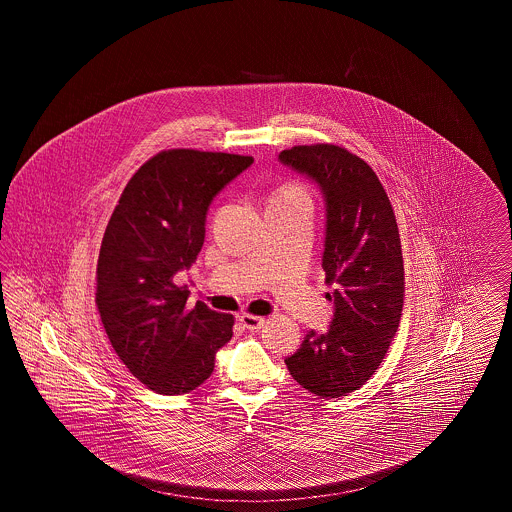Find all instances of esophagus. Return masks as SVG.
<instances>
[{"label": "esophagus", "instance_id": "esophagus-1", "mask_svg": "<svg viewBox=\"0 0 512 512\" xmlns=\"http://www.w3.org/2000/svg\"><path fill=\"white\" fill-rule=\"evenodd\" d=\"M240 322L244 324V328L247 330H251V332H257V330H261L263 326H265V318L263 317H255V315H242L240 317Z\"/></svg>", "mask_w": 512, "mask_h": 512}]
</instances>
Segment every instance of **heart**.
I'll return each mask as SVG.
<instances>
[{
  "label": "heart",
  "instance_id": "b5f03b06",
  "mask_svg": "<svg viewBox=\"0 0 512 512\" xmlns=\"http://www.w3.org/2000/svg\"><path fill=\"white\" fill-rule=\"evenodd\" d=\"M288 197H307L305 194V190L301 188V186H295V184H288V186H284V188H280L272 199H288ZM270 199V201H272Z\"/></svg>",
  "mask_w": 512,
  "mask_h": 512
}]
</instances>
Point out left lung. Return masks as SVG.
<instances>
[{
    "instance_id": "8db88e82",
    "label": "left lung",
    "mask_w": 512,
    "mask_h": 512,
    "mask_svg": "<svg viewBox=\"0 0 512 512\" xmlns=\"http://www.w3.org/2000/svg\"><path fill=\"white\" fill-rule=\"evenodd\" d=\"M280 163L320 188L326 209L322 268L334 317L326 332L311 330L286 359L293 380L320 397L361 388L384 361L399 328L405 268L390 197L376 172L332 144L295 146Z\"/></svg>"
}]
</instances>
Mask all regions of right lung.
<instances>
[{"label": "right lung", "mask_w": 512, "mask_h": 512, "mask_svg": "<svg viewBox=\"0 0 512 512\" xmlns=\"http://www.w3.org/2000/svg\"><path fill=\"white\" fill-rule=\"evenodd\" d=\"M253 157L169 149L130 178L107 224L98 261L99 317L126 368L155 393L201 386L232 338L234 317L190 292L176 274L195 263L211 201Z\"/></svg>", "instance_id": "add662e5"}]
</instances>
